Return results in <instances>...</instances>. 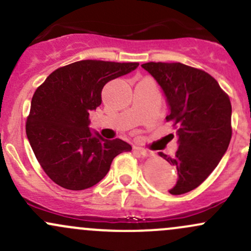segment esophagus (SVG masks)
<instances>
[{
	"mask_svg": "<svg viewBox=\"0 0 251 251\" xmlns=\"http://www.w3.org/2000/svg\"><path fill=\"white\" fill-rule=\"evenodd\" d=\"M136 150L138 151V152L142 155L143 157H151L153 156V152L152 151H149L147 149H143V148H136Z\"/></svg>",
	"mask_w": 251,
	"mask_h": 251,
	"instance_id": "34e87169",
	"label": "esophagus"
}]
</instances>
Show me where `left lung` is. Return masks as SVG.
Returning <instances> with one entry per match:
<instances>
[{"label":"left lung","instance_id":"left-lung-1","mask_svg":"<svg viewBox=\"0 0 251 251\" xmlns=\"http://www.w3.org/2000/svg\"><path fill=\"white\" fill-rule=\"evenodd\" d=\"M161 85L169 106L167 121L176 126L175 156L159 152L177 170L169 193L184 194L200 186L218 166L230 144L231 102L210 74L182 63L142 64Z\"/></svg>","mask_w":251,"mask_h":251}]
</instances>
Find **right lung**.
Returning a JSON list of instances; mask_svg holds the SVG:
<instances>
[{
	"instance_id": "right-lung-1",
	"label": "right lung",
	"mask_w": 251,
	"mask_h": 251,
	"mask_svg": "<svg viewBox=\"0 0 251 251\" xmlns=\"http://www.w3.org/2000/svg\"><path fill=\"white\" fill-rule=\"evenodd\" d=\"M139 63L79 60L50 74L32 98L26 134L46 175L63 188L82 191L100 182L112 161L132 150L119 138L104 139L89 128V112L101 104L107 82Z\"/></svg>"
}]
</instances>
